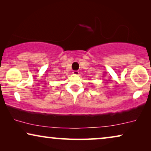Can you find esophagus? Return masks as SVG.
<instances>
[{
    "label": "esophagus",
    "instance_id": "1",
    "mask_svg": "<svg viewBox=\"0 0 151 151\" xmlns=\"http://www.w3.org/2000/svg\"><path fill=\"white\" fill-rule=\"evenodd\" d=\"M73 73L75 74V75H79L80 71H73Z\"/></svg>",
    "mask_w": 151,
    "mask_h": 151
}]
</instances>
